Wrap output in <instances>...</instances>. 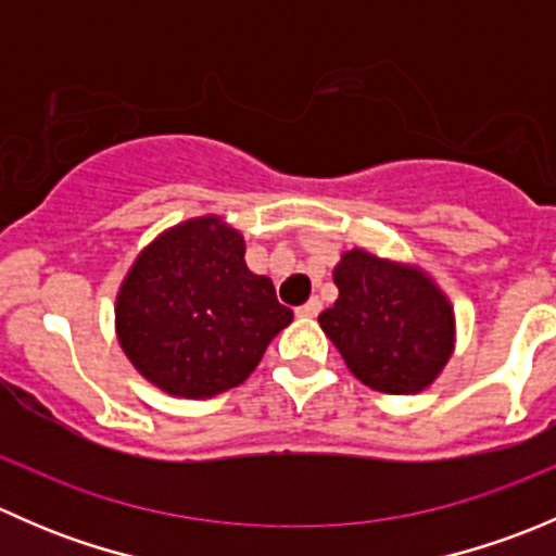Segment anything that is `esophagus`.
Here are the masks:
<instances>
[{
  "mask_svg": "<svg viewBox=\"0 0 556 556\" xmlns=\"http://www.w3.org/2000/svg\"><path fill=\"white\" fill-rule=\"evenodd\" d=\"M319 309H323V304H319V299H317V295H314V299L306 301L304 306H299V317L312 319V317H317Z\"/></svg>",
  "mask_w": 556,
  "mask_h": 556,
  "instance_id": "1",
  "label": "esophagus"
}]
</instances>
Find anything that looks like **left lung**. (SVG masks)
Here are the masks:
<instances>
[{
	"mask_svg": "<svg viewBox=\"0 0 556 556\" xmlns=\"http://www.w3.org/2000/svg\"><path fill=\"white\" fill-rule=\"evenodd\" d=\"M333 282L339 299L319 325L363 384L412 395L439 377L454 346V314L422 271L352 250Z\"/></svg>",
	"mask_w": 556,
	"mask_h": 556,
	"instance_id": "8db88e82",
	"label": "left lung"
}]
</instances>
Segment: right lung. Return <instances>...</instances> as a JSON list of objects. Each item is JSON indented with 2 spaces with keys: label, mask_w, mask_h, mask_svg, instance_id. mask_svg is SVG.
<instances>
[{
  "label": "right lung",
  "mask_w": 556,
  "mask_h": 556,
  "mask_svg": "<svg viewBox=\"0 0 556 556\" xmlns=\"http://www.w3.org/2000/svg\"><path fill=\"white\" fill-rule=\"evenodd\" d=\"M293 312L244 263L242 233L199 217L155 239L117 293V339L144 379L177 397L242 384Z\"/></svg>",
  "instance_id": "1"
}]
</instances>
